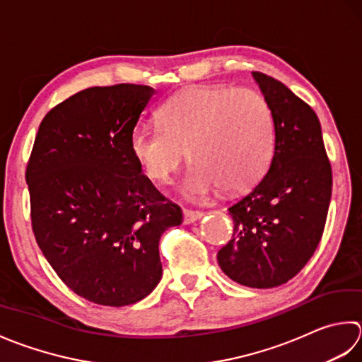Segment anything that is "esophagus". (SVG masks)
Returning a JSON list of instances; mask_svg holds the SVG:
<instances>
[{
  "instance_id": "1",
  "label": "esophagus",
  "mask_w": 362,
  "mask_h": 362,
  "mask_svg": "<svg viewBox=\"0 0 362 362\" xmlns=\"http://www.w3.org/2000/svg\"><path fill=\"white\" fill-rule=\"evenodd\" d=\"M204 216L200 211H190V209H184L182 211V217H184V223H194L197 220H200Z\"/></svg>"
}]
</instances>
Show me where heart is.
Listing matches in <instances>:
<instances>
[{
  "instance_id": "obj_1",
  "label": "heart",
  "mask_w": 362,
  "mask_h": 362,
  "mask_svg": "<svg viewBox=\"0 0 362 362\" xmlns=\"http://www.w3.org/2000/svg\"><path fill=\"white\" fill-rule=\"evenodd\" d=\"M158 117L160 127L144 123L131 131V153L150 180L167 182L187 150L194 167L182 194L190 200L218 189L234 194L252 187L274 156V112L252 88L190 87L168 100Z\"/></svg>"
}]
</instances>
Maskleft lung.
I'll return each mask as SVG.
<instances>
[{
    "instance_id": "1",
    "label": "left lung",
    "mask_w": 362,
    "mask_h": 362,
    "mask_svg": "<svg viewBox=\"0 0 362 362\" xmlns=\"http://www.w3.org/2000/svg\"><path fill=\"white\" fill-rule=\"evenodd\" d=\"M253 78L274 112V158L252 192L228 208L234 233L217 261L233 281L269 289L292 279L314 255L333 173L313 107L278 79L259 71Z\"/></svg>"
}]
</instances>
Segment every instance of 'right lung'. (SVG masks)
<instances>
[{"label":"right lung","instance_id":"right-lung-1","mask_svg":"<svg viewBox=\"0 0 362 362\" xmlns=\"http://www.w3.org/2000/svg\"><path fill=\"white\" fill-rule=\"evenodd\" d=\"M154 88L90 87L42 120L26 182L35 240L70 289L103 306L137 303L162 276L159 239L182 222L129 148Z\"/></svg>","mask_w":362,"mask_h":362}]
</instances>
